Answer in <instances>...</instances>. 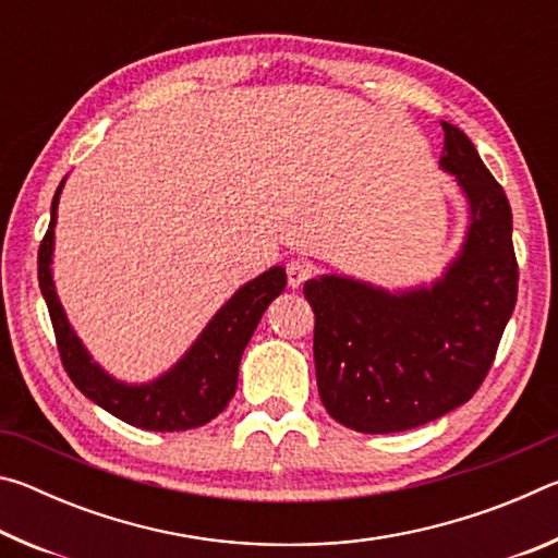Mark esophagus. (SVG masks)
<instances>
[{
    "label": "esophagus",
    "instance_id": "1",
    "mask_svg": "<svg viewBox=\"0 0 558 558\" xmlns=\"http://www.w3.org/2000/svg\"><path fill=\"white\" fill-rule=\"evenodd\" d=\"M310 272H313V268H310L305 260H290L288 263V286L300 288L302 282L310 278Z\"/></svg>",
    "mask_w": 558,
    "mask_h": 558
}]
</instances>
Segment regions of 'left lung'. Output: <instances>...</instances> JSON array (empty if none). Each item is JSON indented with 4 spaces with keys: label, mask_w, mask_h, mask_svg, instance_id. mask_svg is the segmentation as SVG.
Wrapping results in <instances>:
<instances>
[{
    "label": "left lung",
    "mask_w": 558,
    "mask_h": 558,
    "mask_svg": "<svg viewBox=\"0 0 558 558\" xmlns=\"http://www.w3.org/2000/svg\"><path fill=\"white\" fill-rule=\"evenodd\" d=\"M440 169L468 202L458 256L430 286L386 290L347 276L305 282L315 313L317 389L359 433H399L472 399L517 302L512 209L475 145L442 122Z\"/></svg>",
    "instance_id": "left-lung-1"
}]
</instances>
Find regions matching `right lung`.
I'll use <instances>...</instances> for the list:
<instances>
[{
  "instance_id": "obj_1",
  "label": "right lung",
  "mask_w": 558,
  "mask_h": 558,
  "mask_svg": "<svg viewBox=\"0 0 558 558\" xmlns=\"http://www.w3.org/2000/svg\"><path fill=\"white\" fill-rule=\"evenodd\" d=\"M63 184L65 179L53 194L51 223L39 248V288L71 381L93 403L130 426L159 433L204 426L233 399L241 354L256 332L266 307L286 290V268L272 266L235 290L172 369L145 384L120 381L102 369L75 335L53 286V229Z\"/></svg>"
}]
</instances>
